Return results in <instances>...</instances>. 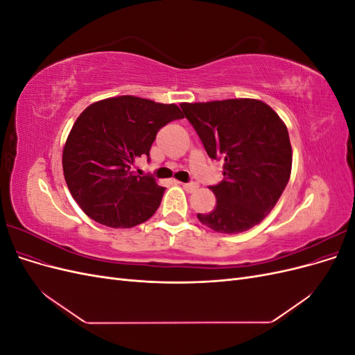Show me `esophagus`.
<instances>
[{
	"mask_svg": "<svg viewBox=\"0 0 355 355\" xmlns=\"http://www.w3.org/2000/svg\"><path fill=\"white\" fill-rule=\"evenodd\" d=\"M182 187H184V189L188 192H194L198 188V185L194 184V182H189V184H182Z\"/></svg>",
	"mask_w": 355,
	"mask_h": 355,
	"instance_id": "34e87169",
	"label": "esophagus"
}]
</instances>
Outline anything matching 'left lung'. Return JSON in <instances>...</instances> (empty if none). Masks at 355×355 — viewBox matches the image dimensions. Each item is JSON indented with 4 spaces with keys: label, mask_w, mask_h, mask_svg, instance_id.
<instances>
[{
    "label": "left lung",
    "mask_w": 355,
    "mask_h": 355,
    "mask_svg": "<svg viewBox=\"0 0 355 355\" xmlns=\"http://www.w3.org/2000/svg\"><path fill=\"white\" fill-rule=\"evenodd\" d=\"M210 158L223 161V180L210 187L216 207L198 220L222 234L261 223L282 197L292 171V145L277 112L256 99L182 103Z\"/></svg>",
    "instance_id": "8db88e82"
}]
</instances>
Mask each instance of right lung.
Returning a JSON list of instances; mask_svg holds the SVG:
<instances>
[{"instance_id":"1","label":"right lung","mask_w":355,"mask_h":355,"mask_svg":"<svg viewBox=\"0 0 355 355\" xmlns=\"http://www.w3.org/2000/svg\"><path fill=\"white\" fill-rule=\"evenodd\" d=\"M184 116L175 103L136 96L94 102L73 123L62 166L73 200L93 220L111 228H132L159 207L164 189L153 176L133 175L148 157L161 127Z\"/></svg>"}]
</instances>
